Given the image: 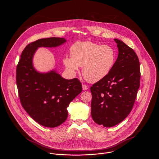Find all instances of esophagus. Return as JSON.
Returning <instances> with one entry per match:
<instances>
[{"mask_svg": "<svg viewBox=\"0 0 159 159\" xmlns=\"http://www.w3.org/2000/svg\"><path fill=\"white\" fill-rule=\"evenodd\" d=\"M82 88H83V89L84 91H86V90L88 89V86L87 85H86V84H83Z\"/></svg>", "mask_w": 159, "mask_h": 159, "instance_id": "esophagus-1", "label": "esophagus"}]
</instances>
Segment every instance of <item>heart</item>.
Here are the masks:
<instances>
[{"instance_id":"heart-1","label":"heart","mask_w":159,"mask_h":159,"mask_svg":"<svg viewBox=\"0 0 159 159\" xmlns=\"http://www.w3.org/2000/svg\"><path fill=\"white\" fill-rule=\"evenodd\" d=\"M71 56L64 58V64L74 74L83 67V75L91 83L99 81L111 72L115 64L116 52L108 45H99L91 42H78L71 46Z\"/></svg>"}]
</instances>
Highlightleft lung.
Here are the masks:
<instances>
[{"instance_id": "left-lung-1", "label": "left lung", "mask_w": 159, "mask_h": 159, "mask_svg": "<svg viewBox=\"0 0 159 159\" xmlns=\"http://www.w3.org/2000/svg\"><path fill=\"white\" fill-rule=\"evenodd\" d=\"M118 56L109 75L91 87V116L95 122L111 127L130 113L140 83L139 62L133 49L115 39Z\"/></svg>"}]
</instances>
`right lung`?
Masks as SVG:
<instances>
[{"label":"right lung","mask_w":159,"mask_h":159,"mask_svg":"<svg viewBox=\"0 0 159 159\" xmlns=\"http://www.w3.org/2000/svg\"><path fill=\"white\" fill-rule=\"evenodd\" d=\"M67 42L64 38L39 39L26 46L16 68V84L24 109L39 124L53 128L68 117L70 103L82 91L77 78L66 80L56 70L38 71L34 66V56L39 48H56Z\"/></svg>","instance_id":"1"}]
</instances>
